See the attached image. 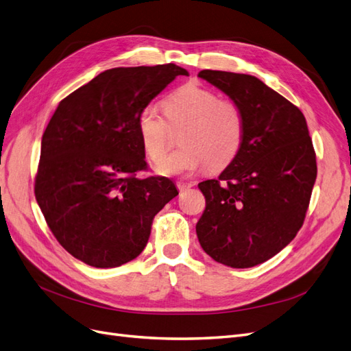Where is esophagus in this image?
<instances>
[{"mask_svg":"<svg viewBox=\"0 0 351 351\" xmlns=\"http://www.w3.org/2000/svg\"><path fill=\"white\" fill-rule=\"evenodd\" d=\"M193 185V182H185V180H179V182L176 184V186H178V189L182 192V191H186V189H189V188H192Z\"/></svg>","mask_w":351,"mask_h":351,"instance_id":"esophagus-1","label":"esophagus"}]
</instances>
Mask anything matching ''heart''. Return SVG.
Listing matches in <instances>:
<instances>
[{
  "label": "heart",
  "mask_w": 351,
  "mask_h": 351,
  "mask_svg": "<svg viewBox=\"0 0 351 351\" xmlns=\"http://www.w3.org/2000/svg\"><path fill=\"white\" fill-rule=\"evenodd\" d=\"M169 124H185L178 143L180 149L167 154V125L154 106L143 107L137 133L149 159L159 162L158 172L176 176L195 172L206 163L213 169L237 158L244 141L245 121L241 107L232 99H219L214 90L195 82L180 85L163 101Z\"/></svg>",
  "instance_id": "heart-1"
}]
</instances>
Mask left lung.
Returning a JSON list of instances; mask_svg holds the SVG:
<instances>
[{
	"label": "left lung",
	"instance_id": "obj_1",
	"mask_svg": "<svg viewBox=\"0 0 351 351\" xmlns=\"http://www.w3.org/2000/svg\"><path fill=\"white\" fill-rule=\"evenodd\" d=\"M243 110L244 141L218 179L204 180L206 206L197 224L201 247L215 262L261 265L295 239L317 179V162L301 110L256 76L198 73Z\"/></svg>",
	"mask_w": 351,
	"mask_h": 351
}]
</instances>
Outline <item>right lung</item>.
<instances>
[{"label":"right lung","mask_w":351,"mask_h":351,"mask_svg":"<svg viewBox=\"0 0 351 351\" xmlns=\"http://www.w3.org/2000/svg\"><path fill=\"white\" fill-rule=\"evenodd\" d=\"M178 75L173 63L112 68L63 98L42 137L34 195L62 247L94 267L136 258L154 215L178 195L165 176L146 171L137 133L143 107Z\"/></svg>","instance_id":"add662e5"}]
</instances>
